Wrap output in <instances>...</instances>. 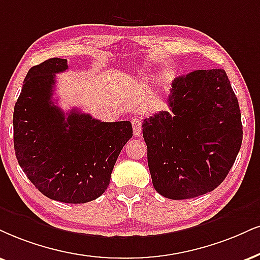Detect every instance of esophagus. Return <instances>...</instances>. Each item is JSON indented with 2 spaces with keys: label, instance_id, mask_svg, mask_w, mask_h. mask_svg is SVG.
I'll return each instance as SVG.
<instances>
[{
  "label": "esophagus",
  "instance_id": "esophagus-1",
  "mask_svg": "<svg viewBox=\"0 0 260 260\" xmlns=\"http://www.w3.org/2000/svg\"><path fill=\"white\" fill-rule=\"evenodd\" d=\"M131 123H133L134 135L139 136L140 134L142 133V120H141L140 118H134V119L131 120Z\"/></svg>",
  "mask_w": 260,
  "mask_h": 260
}]
</instances>
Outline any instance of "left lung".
Here are the masks:
<instances>
[{"mask_svg": "<svg viewBox=\"0 0 260 260\" xmlns=\"http://www.w3.org/2000/svg\"><path fill=\"white\" fill-rule=\"evenodd\" d=\"M168 104L143 120L155 190L172 200L212 191L225 179L242 143L238 99L223 69L198 70L172 82Z\"/></svg>", "mask_w": 260, "mask_h": 260, "instance_id": "8db88e82", "label": "left lung"}]
</instances>
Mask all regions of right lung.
<instances>
[{
    "label": "right lung",
    "mask_w": 260,
    "mask_h": 260,
    "mask_svg": "<svg viewBox=\"0 0 260 260\" xmlns=\"http://www.w3.org/2000/svg\"><path fill=\"white\" fill-rule=\"evenodd\" d=\"M69 69L53 57L31 67L13 113L18 162L42 194L66 204L101 197L125 143L133 137L127 120L106 123L76 108L67 117L53 102L55 75Z\"/></svg>",
    "instance_id": "obj_1"
}]
</instances>
